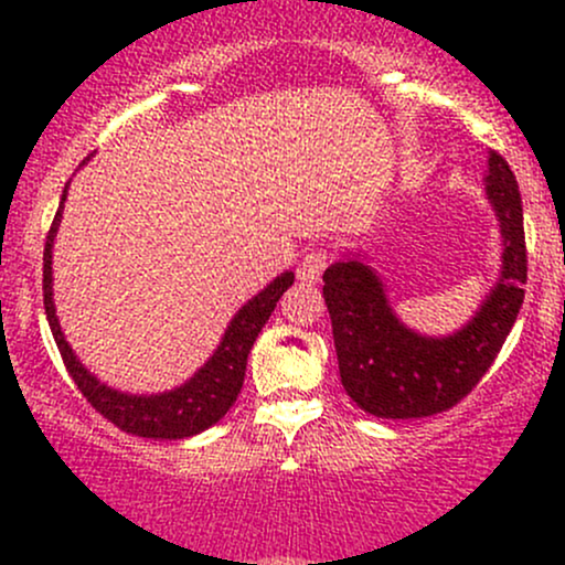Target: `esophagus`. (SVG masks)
Listing matches in <instances>:
<instances>
[{"label": "esophagus", "mask_w": 565, "mask_h": 565, "mask_svg": "<svg viewBox=\"0 0 565 565\" xmlns=\"http://www.w3.org/2000/svg\"><path fill=\"white\" fill-rule=\"evenodd\" d=\"M329 265V255L323 249H310L305 252L300 265H297V278L305 284H316L321 281L323 268Z\"/></svg>", "instance_id": "34e87169"}]
</instances>
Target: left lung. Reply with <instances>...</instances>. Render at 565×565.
Listing matches in <instances>:
<instances>
[{
    "mask_svg": "<svg viewBox=\"0 0 565 565\" xmlns=\"http://www.w3.org/2000/svg\"><path fill=\"white\" fill-rule=\"evenodd\" d=\"M486 196L502 233V270L476 316L454 334L425 337L401 323L385 284L364 257H345L323 270L342 387L374 417L417 419L446 412L481 382L508 340L526 295L529 260L521 191L497 151H489Z\"/></svg>",
    "mask_w": 565,
    "mask_h": 565,
    "instance_id": "8db88e82",
    "label": "left lung"
}]
</instances>
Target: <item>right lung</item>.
<instances>
[{"instance_id": "1", "label": "right lung", "mask_w": 565, "mask_h": 565, "mask_svg": "<svg viewBox=\"0 0 565 565\" xmlns=\"http://www.w3.org/2000/svg\"><path fill=\"white\" fill-rule=\"evenodd\" d=\"M89 161V157L84 159ZM82 161V164H84ZM68 185L63 188L61 206H57L53 225H50L47 242H44V313H47L50 329H53L55 345L61 350L63 364H66L71 380L76 382L84 398L93 404L95 412H100L108 423H114L119 430L132 433L140 438H161V440H178V438H191L196 433L206 430L220 419L225 417V412L236 404L238 393L244 385V372H246V355H249L252 345H255L257 334L263 332L265 321L274 313L276 302L281 300V295L291 287L295 274L276 276L263 291H257L249 302L233 316V321L225 329L223 340L212 359L193 374L191 380L183 382L180 387L157 395H129L121 391H114L106 382H100L95 374H89L79 359L74 355V350L66 342V337L61 332V323L55 316V302H53V242L57 225L63 217V201H66Z\"/></svg>"}]
</instances>
